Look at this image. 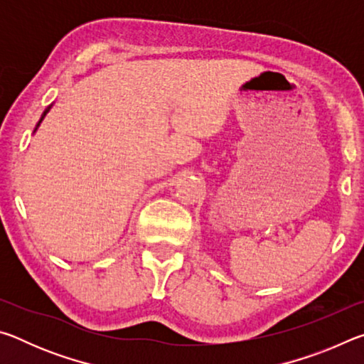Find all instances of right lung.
<instances>
[{"label": "right lung", "instance_id": "right-lung-1", "mask_svg": "<svg viewBox=\"0 0 364 364\" xmlns=\"http://www.w3.org/2000/svg\"><path fill=\"white\" fill-rule=\"evenodd\" d=\"M51 107H53V104H51V106H48V107H46V110H45V112H43V115H41V119H40V120H38V123H36V127H35V130H33V133H35V132H36V130H38V127H40V123H41V122H43V119H45V117H46V114H48V112H49V109H51Z\"/></svg>", "mask_w": 364, "mask_h": 364}]
</instances>
